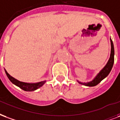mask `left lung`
<instances>
[{
  "label": "left lung",
  "instance_id": "obj_1",
  "mask_svg": "<svg viewBox=\"0 0 120 120\" xmlns=\"http://www.w3.org/2000/svg\"><path fill=\"white\" fill-rule=\"evenodd\" d=\"M110 41H111V54H110V57H109L107 64H105V66L100 71L99 73L95 76V78L93 79L92 80H91L90 82H80V81L77 80V82L79 84L86 86H90V87L95 86L97 84H98L103 79H104L109 75L110 71H111L112 66H113L114 60V45H113L112 41L111 38H110Z\"/></svg>",
  "mask_w": 120,
  "mask_h": 120
}]
</instances>
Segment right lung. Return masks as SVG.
<instances>
[{"label":"right lung","mask_w":120,"mask_h":120,"mask_svg":"<svg viewBox=\"0 0 120 120\" xmlns=\"http://www.w3.org/2000/svg\"><path fill=\"white\" fill-rule=\"evenodd\" d=\"M5 72H6L7 77H8V79L11 82L13 83V84H15V85L16 86H18L20 88H21L22 90L26 91H35V90H38V88H40V87H41L46 82V80L35 83L24 82L20 81V80H17V79H16L14 77H13L12 76L10 75L8 73V71L6 70H5Z\"/></svg>","instance_id":"obj_1"}]
</instances>
